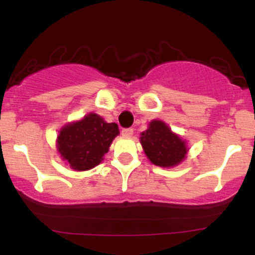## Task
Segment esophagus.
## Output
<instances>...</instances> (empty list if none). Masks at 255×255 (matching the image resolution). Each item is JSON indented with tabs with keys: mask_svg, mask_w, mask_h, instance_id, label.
<instances>
[{
	"mask_svg": "<svg viewBox=\"0 0 255 255\" xmlns=\"http://www.w3.org/2000/svg\"><path fill=\"white\" fill-rule=\"evenodd\" d=\"M132 135H133L132 128H126V129H122V136H125V138H130Z\"/></svg>",
	"mask_w": 255,
	"mask_h": 255,
	"instance_id": "1",
	"label": "esophagus"
}]
</instances>
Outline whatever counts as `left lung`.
Listing matches in <instances>:
<instances>
[{
    "label": "left lung",
    "instance_id": "1",
    "mask_svg": "<svg viewBox=\"0 0 255 255\" xmlns=\"http://www.w3.org/2000/svg\"><path fill=\"white\" fill-rule=\"evenodd\" d=\"M140 144L150 162L160 167H175L189 151L187 141L160 120H152L148 129L140 133Z\"/></svg>",
    "mask_w": 255,
    "mask_h": 255
}]
</instances>
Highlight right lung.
I'll return each mask as SVG.
<instances>
[{
  "mask_svg": "<svg viewBox=\"0 0 255 255\" xmlns=\"http://www.w3.org/2000/svg\"><path fill=\"white\" fill-rule=\"evenodd\" d=\"M119 134L117 123H107L101 116L90 112L61 128L56 148L72 170L88 171L103 161Z\"/></svg>",
  "mask_w": 255,
  "mask_h": 255,
  "instance_id": "obj_1",
  "label": "right lung"
}]
</instances>
